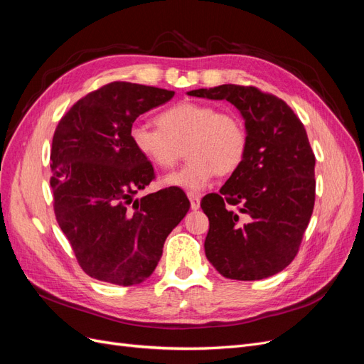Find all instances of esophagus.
<instances>
[{
	"label": "esophagus",
	"mask_w": 364,
	"mask_h": 364,
	"mask_svg": "<svg viewBox=\"0 0 364 364\" xmlns=\"http://www.w3.org/2000/svg\"><path fill=\"white\" fill-rule=\"evenodd\" d=\"M188 199H190V203H191V209H199L200 208V197L194 194V193H188Z\"/></svg>",
	"instance_id": "1"
}]
</instances>
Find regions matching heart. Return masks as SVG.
I'll return each mask as SVG.
<instances>
[{"mask_svg": "<svg viewBox=\"0 0 364 364\" xmlns=\"http://www.w3.org/2000/svg\"><path fill=\"white\" fill-rule=\"evenodd\" d=\"M159 127L136 121L129 130L134 149L151 167L173 168L183 153L188 161L168 174L165 183L197 193L218 176L234 173L247 151V129L234 111L209 103L182 102L156 117Z\"/></svg>", "mask_w": 364, "mask_h": 364, "instance_id": "obj_1", "label": "heart"}]
</instances>
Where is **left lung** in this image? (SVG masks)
<instances>
[{
    "label": "left lung",
    "mask_w": 364,
    "mask_h": 364,
    "mask_svg": "<svg viewBox=\"0 0 364 364\" xmlns=\"http://www.w3.org/2000/svg\"><path fill=\"white\" fill-rule=\"evenodd\" d=\"M188 95L232 103L249 139L243 164L200 202L209 218L206 258L229 279L277 274L299 252L314 208L316 158L302 121L255 86L220 85Z\"/></svg>",
    "instance_id": "1"
}]
</instances>
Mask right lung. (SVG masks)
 Returning a JSON list of instances; mask_svg holds the SVG:
<instances>
[{"mask_svg": "<svg viewBox=\"0 0 364 364\" xmlns=\"http://www.w3.org/2000/svg\"><path fill=\"white\" fill-rule=\"evenodd\" d=\"M173 95L155 86L107 83L74 103L54 130V214L79 266L94 279L134 285L149 278L165 238L188 213L190 200L174 188L134 199L156 174L132 146L129 130Z\"/></svg>", "mask_w": 364, "mask_h": 364, "instance_id": "1", "label": "right lung"}]
</instances>
